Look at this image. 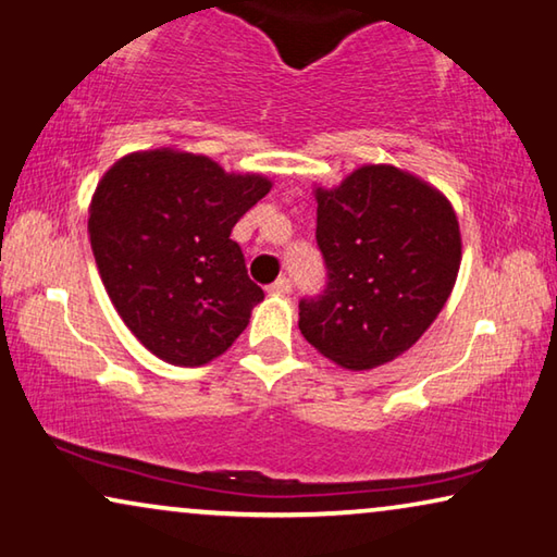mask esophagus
<instances>
[{
  "label": "esophagus",
  "mask_w": 557,
  "mask_h": 557,
  "mask_svg": "<svg viewBox=\"0 0 557 557\" xmlns=\"http://www.w3.org/2000/svg\"><path fill=\"white\" fill-rule=\"evenodd\" d=\"M268 293H270V295H277V297H285V295L293 293V285H289L287 277H280L277 282H272Z\"/></svg>",
  "instance_id": "esophagus-1"
}]
</instances>
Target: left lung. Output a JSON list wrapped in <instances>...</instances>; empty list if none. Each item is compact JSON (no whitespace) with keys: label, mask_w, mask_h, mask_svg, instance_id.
I'll use <instances>...</instances> for the list:
<instances>
[{"label":"left lung","mask_w":557,"mask_h":557,"mask_svg":"<svg viewBox=\"0 0 557 557\" xmlns=\"http://www.w3.org/2000/svg\"><path fill=\"white\" fill-rule=\"evenodd\" d=\"M318 199L327 264L320 300L300 302V332L345 370L408 352L450 297L462 260L458 214L435 185L395 164H362Z\"/></svg>","instance_id":"obj_1"}]
</instances>
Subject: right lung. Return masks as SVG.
Instances as JSON below:
<instances>
[{
    "instance_id": "right-lung-1",
    "label": "right lung",
    "mask_w": 557,
    "mask_h": 557,
    "mask_svg": "<svg viewBox=\"0 0 557 557\" xmlns=\"http://www.w3.org/2000/svg\"><path fill=\"white\" fill-rule=\"evenodd\" d=\"M272 189L177 147L120 157L89 202V245L114 310L139 343L177 368L227 352L264 293L247 277L232 227Z\"/></svg>"
}]
</instances>
